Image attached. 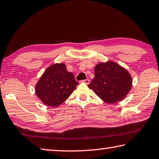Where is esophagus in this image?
Segmentation results:
<instances>
[{
    "mask_svg": "<svg viewBox=\"0 0 159 159\" xmlns=\"http://www.w3.org/2000/svg\"><path fill=\"white\" fill-rule=\"evenodd\" d=\"M82 83H84V84H90V80L89 79H85V80H83L82 81H81Z\"/></svg>",
    "mask_w": 159,
    "mask_h": 159,
    "instance_id": "esophagus-1",
    "label": "esophagus"
}]
</instances>
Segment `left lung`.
Masks as SVG:
<instances>
[{
  "label": "left lung",
  "mask_w": 159,
  "mask_h": 159,
  "mask_svg": "<svg viewBox=\"0 0 159 159\" xmlns=\"http://www.w3.org/2000/svg\"><path fill=\"white\" fill-rule=\"evenodd\" d=\"M95 77L88 85L103 101L112 104L124 100L130 91L132 79L127 69L114 61L97 64Z\"/></svg>",
  "instance_id": "1"
}]
</instances>
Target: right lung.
<instances>
[{
    "instance_id": "obj_1",
    "label": "right lung",
    "mask_w": 159,
    "mask_h": 159,
    "mask_svg": "<svg viewBox=\"0 0 159 159\" xmlns=\"http://www.w3.org/2000/svg\"><path fill=\"white\" fill-rule=\"evenodd\" d=\"M79 85L64 64L48 67L35 85V93L48 107H58L69 98Z\"/></svg>"
}]
</instances>
